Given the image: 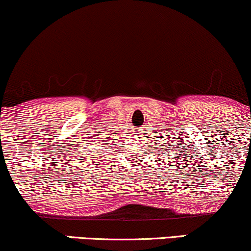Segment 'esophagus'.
I'll use <instances>...</instances> for the list:
<instances>
[{
    "instance_id": "1",
    "label": "esophagus",
    "mask_w": 251,
    "mask_h": 251,
    "mask_svg": "<svg viewBox=\"0 0 251 251\" xmlns=\"http://www.w3.org/2000/svg\"><path fill=\"white\" fill-rule=\"evenodd\" d=\"M144 132H146V129H145L144 127H141L140 129H138V134H139V135L144 134Z\"/></svg>"
}]
</instances>
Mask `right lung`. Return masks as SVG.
<instances>
[{
	"mask_svg": "<svg viewBox=\"0 0 251 251\" xmlns=\"http://www.w3.org/2000/svg\"><path fill=\"white\" fill-rule=\"evenodd\" d=\"M86 146H90V145H85V149L78 151V154H76L77 155L76 158H78V160H80V161H84V164H85V162H90L87 161V159L91 160V158L95 156L92 153H90V152H95V150H91V147H86Z\"/></svg>",
	"mask_w": 251,
	"mask_h": 251,
	"instance_id": "right-lung-1",
	"label": "right lung"
}]
</instances>
